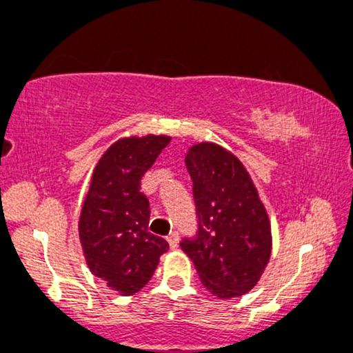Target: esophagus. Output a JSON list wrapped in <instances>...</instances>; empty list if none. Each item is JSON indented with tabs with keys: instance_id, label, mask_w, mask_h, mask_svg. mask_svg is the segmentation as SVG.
<instances>
[{
	"instance_id": "esophagus-1",
	"label": "esophagus",
	"mask_w": 353,
	"mask_h": 353,
	"mask_svg": "<svg viewBox=\"0 0 353 353\" xmlns=\"http://www.w3.org/2000/svg\"><path fill=\"white\" fill-rule=\"evenodd\" d=\"M167 241L170 244V248H173V250H175V248L178 246V233H176V231H172V233L167 236Z\"/></svg>"
}]
</instances>
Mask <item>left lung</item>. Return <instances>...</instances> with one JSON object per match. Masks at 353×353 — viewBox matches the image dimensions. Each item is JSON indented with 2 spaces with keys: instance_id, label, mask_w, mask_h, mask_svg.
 Masks as SVG:
<instances>
[{
  "instance_id": "left-lung-1",
  "label": "left lung",
  "mask_w": 353,
  "mask_h": 353,
  "mask_svg": "<svg viewBox=\"0 0 353 353\" xmlns=\"http://www.w3.org/2000/svg\"><path fill=\"white\" fill-rule=\"evenodd\" d=\"M193 181L196 234L180 248L203 285L219 299L251 291L271 256V225L250 173L216 143H198L185 159Z\"/></svg>"
}]
</instances>
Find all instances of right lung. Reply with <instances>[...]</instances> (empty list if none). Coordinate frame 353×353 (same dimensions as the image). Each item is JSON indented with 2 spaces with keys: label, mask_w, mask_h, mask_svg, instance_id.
<instances>
[{
  "label": "right lung",
  "mask_w": 353,
  "mask_h": 353,
  "mask_svg": "<svg viewBox=\"0 0 353 353\" xmlns=\"http://www.w3.org/2000/svg\"><path fill=\"white\" fill-rule=\"evenodd\" d=\"M170 137H130L115 142L94 170L79 219V238L90 272L122 296L152 279L168 243L148 231L150 203L140 190L143 173Z\"/></svg>",
  "instance_id": "right-lung-1"
}]
</instances>
